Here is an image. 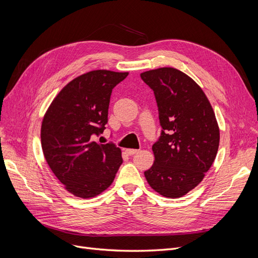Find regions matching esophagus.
Segmentation results:
<instances>
[{
	"instance_id": "1",
	"label": "esophagus",
	"mask_w": 258,
	"mask_h": 258,
	"mask_svg": "<svg viewBox=\"0 0 258 258\" xmlns=\"http://www.w3.org/2000/svg\"><path fill=\"white\" fill-rule=\"evenodd\" d=\"M139 151L138 150H136V149H126V153L128 154V155H134V154H136V153H138Z\"/></svg>"
}]
</instances>
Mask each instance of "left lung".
Here are the masks:
<instances>
[{"instance_id":"left-lung-1","label":"left lung","mask_w":258,"mask_h":258,"mask_svg":"<svg viewBox=\"0 0 258 258\" xmlns=\"http://www.w3.org/2000/svg\"><path fill=\"white\" fill-rule=\"evenodd\" d=\"M155 96L162 126L155 161L145 177L155 192L178 198L203 181L218 153L220 130L210 102L187 75L172 68L140 74Z\"/></svg>"}]
</instances>
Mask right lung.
Returning a JSON list of instances; mask_svg holds the SVG:
<instances>
[{
  "label": "right lung",
  "mask_w": 258,
  "mask_h": 258,
  "mask_svg": "<svg viewBox=\"0 0 258 258\" xmlns=\"http://www.w3.org/2000/svg\"><path fill=\"white\" fill-rule=\"evenodd\" d=\"M128 73L92 71L75 78L53 99L41 123L49 167L73 195L94 197L109 187L123 160L114 144H98L108 122L112 89Z\"/></svg>",
  "instance_id": "right-lung-1"
}]
</instances>
